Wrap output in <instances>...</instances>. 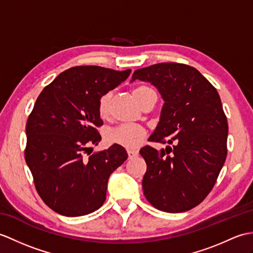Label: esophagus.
<instances>
[{
	"mask_svg": "<svg viewBox=\"0 0 253 253\" xmlns=\"http://www.w3.org/2000/svg\"><path fill=\"white\" fill-rule=\"evenodd\" d=\"M127 154H128V157L131 160V158H134L139 155V152L134 150H127Z\"/></svg>",
	"mask_w": 253,
	"mask_h": 253,
	"instance_id": "1",
	"label": "esophagus"
}]
</instances>
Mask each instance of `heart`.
Listing matches in <instances>:
<instances>
[{"instance_id": "obj_1", "label": "heart", "mask_w": 253, "mask_h": 253, "mask_svg": "<svg viewBox=\"0 0 253 253\" xmlns=\"http://www.w3.org/2000/svg\"><path fill=\"white\" fill-rule=\"evenodd\" d=\"M153 91L148 86H139L133 91V95L136 97L137 101L140 102V100L142 99L146 93ZM111 99H112V92H107L104 93L103 96L100 97L99 102H98V113L99 116L107 117L110 111V103ZM145 130L138 125H120L114 128H110L105 131L104 138L105 141L110 144H116L123 146V148L126 149H134L141 144V142L145 138Z\"/></svg>"}]
</instances>
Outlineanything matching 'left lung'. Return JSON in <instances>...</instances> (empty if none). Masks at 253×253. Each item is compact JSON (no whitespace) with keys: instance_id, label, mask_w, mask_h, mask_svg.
<instances>
[{"instance_id":"left-lung-1","label":"left lung","mask_w":253,"mask_h":253,"mask_svg":"<svg viewBox=\"0 0 253 253\" xmlns=\"http://www.w3.org/2000/svg\"><path fill=\"white\" fill-rule=\"evenodd\" d=\"M149 82L164 100L160 122L149 140L166 150L144 146L143 193L153 206L170 213L201 204L224 165L228 126L215 88L195 68L163 62L138 69L130 82ZM173 148H169V144Z\"/></svg>"}]
</instances>
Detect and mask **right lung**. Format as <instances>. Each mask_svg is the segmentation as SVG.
<instances>
[{
  "label": "right lung",
  "instance_id": "add662e5",
  "mask_svg": "<svg viewBox=\"0 0 253 253\" xmlns=\"http://www.w3.org/2000/svg\"><path fill=\"white\" fill-rule=\"evenodd\" d=\"M130 72L73 67L58 75L35 101L26 126L25 157L38 193L55 212L81 216L103 205L110 175L128 155L116 144L91 155L88 150L101 140L96 129L103 124L100 97Z\"/></svg>",
  "mask_w": 253,
  "mask_h": 253
}]
</instances>
